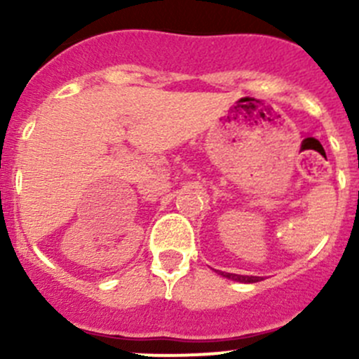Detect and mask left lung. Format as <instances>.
Segmentation results:
<instances>
[{"label":"left lung","mask_w":359,"mask_h":359,"mask_svg":"<svg viewBox=\"0 0 359 359\" xmlns=\"http://www.w3.org/2000/svg\"><path fill=\"white\" fill-rule=\"evenodd\" d=\"M220 274L229 278V280L240 281V283H257V281H260L259 276H241V274H231V273H220Z\"/></svg>","instance_id":"1"}]
</instances>
